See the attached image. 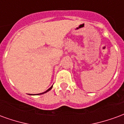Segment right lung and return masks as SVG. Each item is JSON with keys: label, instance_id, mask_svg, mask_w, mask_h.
Listing matches in <instances>:
<instances>
[{"label": "right lung", "instance_id": "1", "mask_svg": "<svg viewBox=\"0 0 124 124\" xmlns=\"http://www.w3.org/2000/svg\"><path fill=\"white\" fill-rule=\"evenodd\" d=\"M52 86H53V85H52V86L51 87H50V88L48 89V90H46V91L44 92H42V93H37V94H32V95H40V94H43V93H46V92H47L50 91V90H51V89L52 88ZM30 95H32V94H30Z\"/></svg>", "mask_w": 124, "mask_h": 124}]
</instances>
